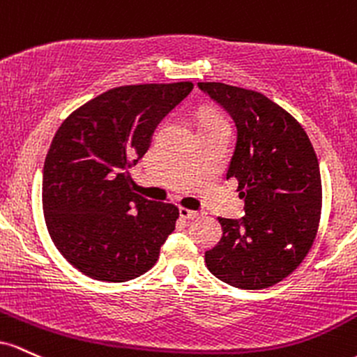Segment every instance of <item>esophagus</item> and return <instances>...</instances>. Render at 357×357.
Returning <instances> with one entry per match:
<instances>
[{"label":"esophagus","instance_id":"obj_1","mask_svg":"<svg viewBox=\"0 0 357 357\" xmlns=\"http://www.w3.org/2000/svg\"><path fill=\"white\" fill-rule=\"evenodd\" d=\"M199 215H200L199 211H192V209H187V207H180V218L195 219V218H199Z\"/></svg>","mask_w":357,"mask_h":357}]
</instances>
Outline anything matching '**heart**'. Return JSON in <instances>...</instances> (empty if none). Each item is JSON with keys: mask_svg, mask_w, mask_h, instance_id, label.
<instances>
[{"mask_svg": "<svg viewBox=\"0 0 357 357\" xmlns=\"http://www.w3.org/2000/svg\"><path fill=\"white\" fill-rule=\"evenodd\" d=\"M211 123H227V121L224 118H219V116H214V118L207 119V121L204 123V125H211Z\"/></svg>", "mask_w": 357, "mask_h": 357, "instance_id": "heart-1", "label": "heart"}]
</instances>
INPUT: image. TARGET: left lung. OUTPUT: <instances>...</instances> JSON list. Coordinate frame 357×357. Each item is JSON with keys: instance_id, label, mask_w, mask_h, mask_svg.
Segmentation results:
<instances>
[{"instance_id": "obj_1", "label": "left lung", "mask_w": 357, "mask_h": 357, "mask_svg": "<svg viewBox=\"0 0 357 357\" xmlns=\"http://www.w3.org/2000/svg\"><path fill=\"white\" fill-rule=\"evenodd\" d=\"M197 86L238 128L227 178L238 180L246 212L241 222L219 218L222 238L206 251V265L231 287H273L297 270L317 236L322 211L317 155L297 119L261 92L222 82Z\"/></svg>"}]
</instances>
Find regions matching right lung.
<instances>
[{"instance_id":"obj_1","label":"right lung","mask_w":357,"mask_h":357,"mask_svg":"<svg viewBox=\"0 0 357 357\" xmlns=\"http://www.w3.org/2000/svg\"><path fill=\"white\" fill-rule=\"evenodd\" d=\"M192 89V82L114 87L67 116L52 139L42 182L47 229L89 278L128 282L157 263L178 207L135 194L128 170Z\"/></svg>"}]
</instances>
